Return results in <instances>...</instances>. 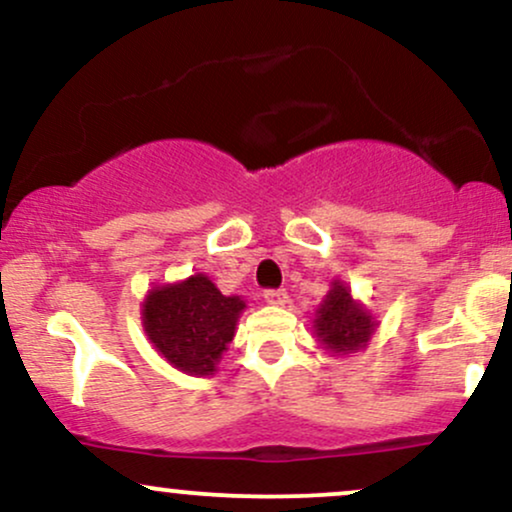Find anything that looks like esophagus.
<instances>
[{
  "mask_svg": "<svg viewBox=\"0 0 512 512\" xmlns=\"http://www.w3.org/2000/svg\"><path fill=\"white\" fill-rule=\"evenodd\" d=\"M264 301L272 303V305H284L286 301H289V293H286L284 289H267L264 291Z\"/></svg>",
  "mask_w": 512,
  "mask_h": 512,
  "instance_id": "esophagus-1",
  "label": "esophagus"
}]
</instances>
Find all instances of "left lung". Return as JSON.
I'll list each match as a JSON object with an SVG mask.
<instances>
[{
  "mask_svg": "<svg viewBox=\"0 0 512 512\" xmlns=\"http://www.w3.org/2000/svg\"><path fill=\"white\" fill-rule=\"evenodd\" d=\"M315 332L327 349L344 354L354 351L358 346L368 342L373 332V320L361 305L351 301L349 291L342 284H334L330 296L325 298V305H320L315 320Z\"/></svg>",
  "mask_w": 512,
  "mask_h": 512,
  "instance_id": "left-lung-1",
  "label": "left lung"
}]
</instances>
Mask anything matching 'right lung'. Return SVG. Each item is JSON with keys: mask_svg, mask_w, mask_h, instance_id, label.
I'll use <instances>...</instances> for the list:
<instances>
[{"mask_svg": "<svg viewBox=\"0 0 512 512\" xmlns=\"http://www.w3.org/2000/svg\"><path fill=\"white\" fill-rule=\"evenodd\" d=\"M243 308L238 296H223L207 276L197 274L151 291L144 327L168 363L190 375H209L231 344Z\"/></svg>", "mask_w": 512, "mask_h": 512, "instance_id": "1", "label": "right lung"}]
</instances>
